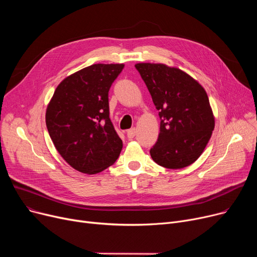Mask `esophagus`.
I'll return each instance as SVG.
<instances>
[{"mask_svg":"<svg viewBox=\"0 0 257 257\" xmlns=\"http://www.w3.org/2000/svg\"><path fill=\"white\" fill-rule=\"evenodd\" d=\"M137 136V129L136 128H131V129H129L128 131H127V138L128 139H133L134 137Z\"/></svg>","mask_w":257,"mask_h":257,"instance_id":"1","label":"esophagus"}]
</instances>
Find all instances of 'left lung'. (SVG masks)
<instances>
[{"label": "left lung", "instance_id": "obj_1", "mask_svg": "<svg viewBox=\"0 0 257 257\" xmlns=\"http://www.w3.org/2000/svg\"><path fill=\"white\" fill-rule=\"evenodd\" d=\"M159 111L160 132L150 154L167 169H182L200 157L211 137L214 117L205 89L177 67L137 63Z\"/></svg>", "mask_w": 257, "mask_h": 257}]
</instances>
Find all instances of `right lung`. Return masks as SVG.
Listing matches in <instances>:
<instances>
[{"mask_svg":"<svg viewBox=\"0 0 257 257\" xmlns=\"http://www.w3.org/2000/svg\"><path fill=\"white\" fill-rule=\"evenodd\" d=\"M124 64H92L66 77L46 112L50 138L75 170L97 174L113 165L123 142L109 118L108 91Z\"/></svg>","mask_w":257,"mask_h":257,"instance_id":"add662e5","label":"right lung"}]
</instances>
